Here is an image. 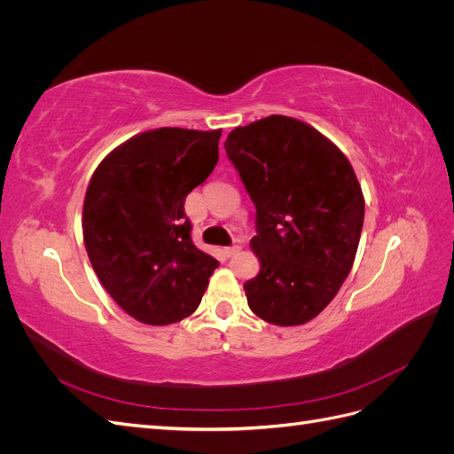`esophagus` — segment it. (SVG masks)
<instances>
[{
    "label": "esophagus",
    "mask_w": 454,
    "mask_h": 454,
    "mask_svg": "<svg viewBox=\"0 0 454 454\" xmlns=\"http://www.w3.org/2000/svg\"><path fill=\"white\" fill-rule=\"evenodd\" d=\"M240 250H242L240 246H229V248H225V250H223V254H225L227 257H232V255H237Z\"/></svg>",
    "instance_id": "1"
}]
</instances>
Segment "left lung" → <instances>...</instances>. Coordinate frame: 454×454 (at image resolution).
Wrapping results in <instances>:
<instances>
[{
    "label": "left lung",
    "mask_w": 454,
    "mask_h": 454,
    "mask_svg": "<svg viewBox=\"0 0 454 454\" xmlns=\"http://www.w3.org/2000/svg\"><path fill=\"white\" fill-rule=\"evenodd\" d=\"M225 151L255 204L250 246L261 270L244 284L248 305L274 325L307 324L332 303L358 252L365 200L352 164L286 115L231 130Z\"/></svg>",
    "instance_id": "left-lung-1"
}]
</instances>
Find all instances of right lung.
Returning a JSON list of instances; mask_svg holds the SVG:
<instances>
[{"label": "right lung", "mask_w": 454, "mask_h": 454, "mask_svg": "<svg viewBox=\"0 0 454 454\" xmlns=\"http://www.w3.org/2000/svg\"><path fill=\"white\" fill-rule=\"evenodd\" d=\"M222 130L162 127L132 136L96 167L83 202L90 265L142 324L193 314L217 261L191 240L185 197L215 167Z\"/></svg>", "instance_id": "obj_1"}]
</instances>
